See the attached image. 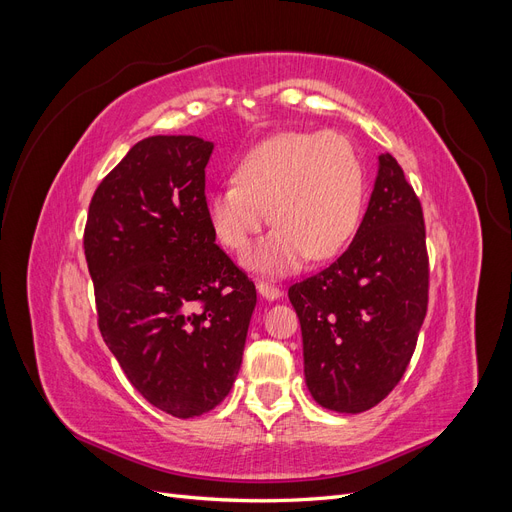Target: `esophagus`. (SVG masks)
<instances>
[{
	"label": "esophagus",
	"mask_w": 512,
	"mask_h": 512,
	"mask_svg": "<svg viewBox=\"0 0 512 512\" xmlns=\"http://www.w3.org/2000/svg\"><path fill=\"white\" fill-rule=\"evenodd\" d=\"M256 288H258V292L262 294V297L269 299V301H275V299L282 297L280 286H275V284H269V282H262V280H260V282L256 284Z\"/></svg>",
	"instance_id": "1"
}]
</instances>
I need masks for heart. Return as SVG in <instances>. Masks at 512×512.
Returning <instances> with one entry per match:
<instances>
[{"instance_id": "1", "label": "heart", "mask_w": 512, "mask_h": 512, "mask_svg": "<svg viewBox=\"0 0 512 512\" xmlns=\"http://www.w3.org/2000/svg\"><path fill=\"white\" fill-rule=\"evenodd\" d=\"M359 151L337 132H286L252 147L209 196L207 215L218 241L243 254L269 220L275 228L247 256L262 273H284L303 258L322 260L352 239L365 209Z\"/></svg>"}]
</instances>
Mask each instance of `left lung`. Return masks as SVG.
Wrapping results in <instances>:
<instances>
[{
  "label": "left lung",
  "instance_id": "8db88e82",
  "mask_svg": "<svg viewBox=\"0 0 512 512\" xmlns=\"http://www.w3.org/2000/svg\"><path fill=\"white\" fill-rule=\"evenodd\" d=\"M365 218L333 265L288 288L301 322L305 382L322 408L378 406L412 359L429 301L421 200L380 153Z\"/></svg>",
  "mask_w": 512,
  "mask_h": 512
}]
</instances>
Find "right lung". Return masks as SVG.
<instances>
[{
    "instance_id": "1",
    "label": "right lung",
    "mask_w": 512,
    "mask_h": 512,
    "mask_svg": "<svg viewBox=\"0 0 512 512\" xmlns=\"http://www.w3.org/2000/svg\"><path fill=\"white\" fill-rule=\"evenodd\" d=\"M198 136H149L89 203L83 247L98 327L151 406L200 416L235 382L256 286L215 243Z\"/></svg>"
}]
</instances>
